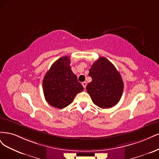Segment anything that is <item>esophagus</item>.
<instances>
[{"instance_id": "1", "label": "esophagus", "mask_w": 159, "mask_h": 159, "mask_svg": "<svg viewBox=\"0 0 159 159\" xmlns=\"http://www.w3.org/2000/svg\"><path fill=\"white\" fill-rule=\"evenodd\" d=\"M82 84H83V87H84V88L85 89V88H86V82H83V83H82Z\"/></svg>"}]
</instances>
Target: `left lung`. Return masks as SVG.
<instances>
[{
  "mask_svg": "<svg viewBox=\"0 0 159 159\" xmlns=\"http://www.w3.org/2000/svg\"><path fill=\"white\" fill-rule=\"evenodd\" d=\"M89 76L92 81L86 89L95 105L109 108L118 103L124 83L121 75L108 59L102 57L95 61L89 69Z\"/></svg>",
  "mask_w": 159,
  "mask_h": 159,
  "instance_id": "obj_1",
  "label": "left lung"
}]
</instances>
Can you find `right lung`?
I'll use <instances>...</instances> for the list:
<instances>
[{"instance_id":"1","label":"right lung","mask_w":159,"mask_h":159,"mask_svg":"<svg viewBox=\"0 0 159 159\" xmlns=\"http://www.w3.org/2000/svg\"><path fill=\"white\" fill-rule=\"evenodd\" d=\"M70 58L65 56L53 63L43 80L45 100L49 104L63 109L72 103L75 97L84 90L73 73Z\"/></svg>"}]
</instances>
